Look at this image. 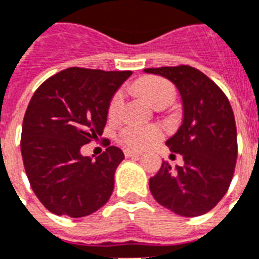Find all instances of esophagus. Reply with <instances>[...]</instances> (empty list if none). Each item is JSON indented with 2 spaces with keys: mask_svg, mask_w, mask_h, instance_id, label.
I'll list each match as a JSON object with an SVG mask.
<instances>
[{
  "mask_svg": "<svg viewBox=\"0 0 259 259\" xmlns=\"http://www.w3.org/2000/svg\"><path fill=\"white\" fill-rule=\"evenodd\" d=\"M124 154H125V157L127 158H140L142 157V154L143 152L142 151H136V150H130V148H127L125 151H124Z\"/></svg>",
  "mask_w": 259,
  "mask_h": 259,
  "instance_id": "esophagus-1",
  "label": "esophagus"
}]
</instances>
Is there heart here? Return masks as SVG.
Returning a JSON list of instances; mask_svg holds the SVG:
<instances>
[{
  "mask_svg": "<svg viewBox=\"0 0 259 259\" xmlns=\"http://www.w3.org/2000/svg\"><path fill=\"white\" fill-rule=\"evenodd\" d=\"M140 93L154 107L162 101H173L176 96L174 86L163 78L148 77L138 83ZM123 105V92H116L112 96L108 107L109 117H115ZM162 138V130L157 125H128L120 132V139L132 148H144Z\"/></svg>",
  "mask_w": 259,
  "mask_h": 259,
  "instance_id": "1",
  "label": "heart"
}]
</instances>
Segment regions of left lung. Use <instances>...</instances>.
<instances>
[{"instance_id": "1", "label": "left lung", "mask_w": 259, "mask_h": 259, "mask_svg": "<svg viewBox=\"0 0 259 259\" xmlns=\"http://www.w3.org/2000/svg\"><path fill=\"white\" fill-rule=\"evenodd\" d=\"M177 86L184 120L166 146L181 154L184 166L162 162L150 190L162 206L186 218L204 215L227 193L235 171L238 140L227 96L200 70L186 65L144 69ZM174 155V154H171Z\"/></svg>"}]
</instances>
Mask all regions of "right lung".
I'll return each mask as SVG.
<instances>
[{
	"label": "right lung",
	"instance_id": "add662e5",
	"mask_svg": "<svg viewBox=\"0 0 259 259\" xmlns=\"http://www.w3.org/2000/svg\"><path fill=\"white\" fill-rule=\"evenodd\" d=\"M131 74L70 67L32 96L20 146L32 190L50 212L83 218L111 197L123 151L104 139L109 147L92 159L81 147L102 135L112 96Z\"/></svg>",
	"mask_w": 259,
	"mask_h": 259
}]
</instances>
